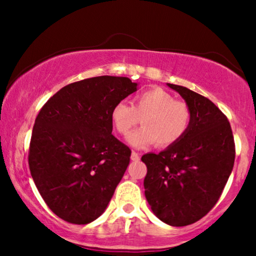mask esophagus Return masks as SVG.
<instances>
[{
    "instance_id": "1",
    "label": "esophagus",
    "mask_w": 256,
    "mask_h": 256,
    "mask_svg": "<svg viewBox=\"0 0 256 256\" xmlns=\"http://www.w3.org/2000/svg\"><path fill=\"white\" fill-rule=\"evenodd\" d=\"M140 156L138 152H131V160L132 161H140Z\"/></svg>"
}]
</instances>
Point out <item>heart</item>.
Wrapping results in <instances>:
<instances>
[{"instance_id":"heart-1","label":"heart","mask_w":256,"mask_h":256,"mask_svg":"<svg viewBox=\"0 0 256 256\" xmlns=\"http://www.w3.org/2000/svg\"><path fill=\"white\" fill-rule=\"evenodd\" d=\"M112 122L122 134H128L138 122L142 128L128 136V144L144 148L156 142L158 146L176 144L185 136L192 122V112L183 101L160 88H152L134 96L132 106L120 101L110 112Z\"/></svg>"}]
</instances>
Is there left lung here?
I'll use <instances>...</instances> for the list:
<instances>
[{
	"instance_id": "left-lung-1",
	"label": "left lung",
	"mask_w": 256,
	"mask_h": 256,
	"mask_svg": "<svg viewBox=\"0 0 256 256\" xmlns=\"http://www.w3.org/2000/svg\"><path fill=\"white\" fill-rule=\"evenodd\" d=\"M167 85L189 106L192 122L176 144L142 156L148 170L144 194L161 222L185 226L218 202L234 168V142L228 118L210 100L185 86Z\"/></svg>"
}]
</instances>
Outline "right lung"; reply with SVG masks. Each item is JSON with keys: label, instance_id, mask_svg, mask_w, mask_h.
I'll list each match as a JSON object with an SVG mask.
<instances>
[{"label": "right lung", "instance_id": "right-lung-1", "mask_svg": "<svg viewBox=\"0 0 256 256\" xmlns=\"http://www.w3.org/2000/svg\"><path fill=\"white\" fill-rule=\"evenodd\" d=\"M137 86L126 77L84 79L58 90L38 113L28 166L44 202L64 222L89 224L110 204L131 156L112 134L110 112Z\"/></svg>", "mask_w": 256, "mask_h": 256}]
</instances>
